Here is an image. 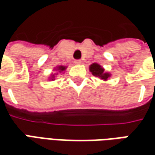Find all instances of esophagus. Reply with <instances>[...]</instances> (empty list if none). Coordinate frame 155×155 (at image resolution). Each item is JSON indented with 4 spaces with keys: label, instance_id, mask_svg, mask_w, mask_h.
Returning a JSON list of instances; mask_svg holds the SVG:
<instances>
[{
    "label": "esophagus",
    "instance_id": "1",
    "mask_svg": "<svg viewBox=\"0 0 155 155\" xmlns=\"http://www.w3.org/2000/svg\"><path fill=\"white\" fill-rule=\"evenodd\" d=\"M74 64H77V65H78V64H82V61H81V60H75Z\"/></svg>",
    "mask_w": 155,
    "mask_h": 155
}]
</instances>
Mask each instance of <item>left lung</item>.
<instances>
[{"label":"left lung","instance_id":"8db88e82","mask_svg":"<svg viewBox=\"0 0 155 155\" xmlns=\"http://www.w3.org/2000/svg\"><path fill=\"white\" fill-rule=\"evenodd\" d=\"M90 71L92 73L93 76L98 78L100 79H103L104 81H107L110 77H111V74L109 73V72H106L104 71V68L100 65L97 63H93L90 65Z\"/></svg>","mask_w":155,"mask_h":155}]
</instances>
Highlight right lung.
<instances>
[{
    "mask_svg": "<svg viewBox=\"0 0 155 155\" xmlns=\"http://www.w3.org/2000/svg\"><path fill=\"white\" fill-rule=\"evenodd\" d=\"M67 68V66H64V65H59V66H57L56 68H54V71H57V73H54V74H51V77L49 78V80H55L56 78V76L58 75V73H62L64 72L65 70Z\"/></svg>",
    "mask_w": 155,
    "mask_h": 155,
    "instance_id": "obj_1",
    "label": "right lung"
}]
</instances>
